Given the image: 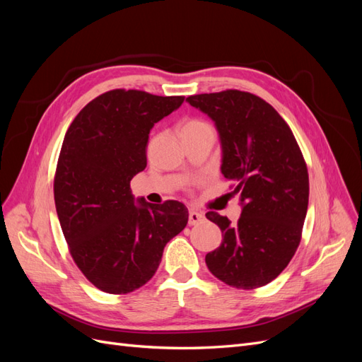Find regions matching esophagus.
<instances>
[{
  "mask_svg": "<svg viewBox=\"0 0 362 362\" xmlns=\"http://www.w3.org/2000/svg\"><path fill=\"white\" fill-rule=\"evenodd\" d=\"M202 221H204V214L198 210H194V208H192V210L189 211V225H198Z\"/></svg>",
  "mask_w": 362,
  "mask_h": 362,
  "instance_id": "esophagus-1",
  "label": "esophagus"
}]
</instances>
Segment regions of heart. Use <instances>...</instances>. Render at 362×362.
<instances>
[{"instance_id":"heart-1","label":"heart","mask_w":362,"mask_h":362,"mask_svg":"<svg viewBox=\"0 0 362 362\" xmlns=\"http://www.w3.org/2000/svg\"><path fill=\"white\" fill-rule=\"evenodd\" d=\"M201 131H214L213 127L205 122L202 119H192L182 128V134L184 133H201Z\"/></svg>"}]
</instances>
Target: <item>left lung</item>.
<instances>
[{
    "mask_svg": "<svg viewBox=\"0 0 362 362\" xmlns=\"http://www.w3.org/2000/svg\"><path fill=\"white\" fill-rule=\"evenodd\" d=\"M210 117L221 137L223 177L240 194L242 216L208 211L223 233L206 254V267L235 288L266 286L288 266L300 243L308 210V169L290 127L269 103L249 92L223 90L189 96Z\"/></svg>",
    "mask_w": 362,
    "mask_h": 362,
    "instance_id": "left-lung-1",
    "label": "left lung"
}]
</instances>
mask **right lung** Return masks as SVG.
Segmentation results:
<instances>
[{
	"instance_id": "1",
	"label": "right lung",
	"mask_w": 362,
	"mask_h": 362,
	"mask_svg": "<svg viewBox=\"0 0 362 362\" xmlns=\"http://www.w3.org/2000/svg\"><path fill=\"white\" fill-rule=\"evenodd\" d=\"M182 103L184 96L116 89L87 104L66 131L54 201L75 264L101 291L145 286L164 246L187 225L184 204L136 201L129 189L146 168L149 131Z\"/></svg>"
}]
</instances>
